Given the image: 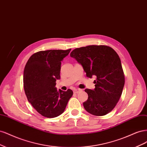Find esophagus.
Listing matches in <instances>:
<instances>
[{
  "mask_svg": "<svg viewBox=\"0 0 147 147\" xmlns=\"http://www.w3.org/2000/svg\"><path fill=\"white\" fill-rule=\"evenodd\" d=\"M81 91H82L81 89H80V88H75V89L74 90V93H79V92H81Z\"/></svg>",
  "mask_w": 147,
  "mask_h": 147,
  "instance_id": "1",
  "label": "esophagus"
}]
</instances>
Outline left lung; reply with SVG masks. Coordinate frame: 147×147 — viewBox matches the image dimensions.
Listing matches in <instances>:
<instances>
[{
  "label": "left lung",
  "instance_id": "obj_1",
  "mask_svg": "<svg viewBox=\"0 0 147 147\" xmlns=\"http://www.w3.org/2000/svg\"><path fill=\"white\" fill-rule=\"evenodd\" d=\"M82 65L86 76L94 80L95 88L86 89L87 100L83 103L88 112L103 116L111 112L121 95L125 75L121 60L116 52L105 45H90L74 49L70 54Z\"/></svg>",
  "mask_w": 147,
  "mask_h": 147
}]
</instances>
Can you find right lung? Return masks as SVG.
<instances>
[{
	"label": "right lung",
	"mask_w": 147,
	"mask_h": 147,
	"mask_svg": "<svg viewBox=\"0 0 147 147\" xmlns=\"http://www.w3.org/2000/svg\"><path fill=\"white\" fill-rule=\"evenodd\" d=\"M68 50H47L33 54L24 70V88L28 101L42 116L54 118L62 113L73 92L55 87L60 78L61 61L67 56Z\"/></svg>",
	"instance_id": "obj_1"
}]
</instances>
